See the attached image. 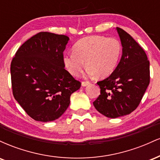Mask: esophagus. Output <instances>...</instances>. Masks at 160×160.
<instances>
[{
    "label": "esophagus",
    "mask_w": 160,
    "mask_h": 160,
    "mask_svg": "<svg viewBox=\"0 0 160 160\" xmlns=\"http://www.w3.org/2000/svg\"><path fill=\"white\" fill-rule=\"evenodd\" d=\"M90 83L89 81H82V86H86L87 85Z\"/></svg>",
    "instance_id": "esophagus-1"
}]
</instances>
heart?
Listing matches in <instances>:
<instances>
[{
	"mask_svg": "<svg viewBox=\"0 0 160 160\" xmlns=\"http://www.w3.org/2000/svg\"><path fill=\"white\" fill-rule=\"evenodd\" d=\"M122 45L114 38L89 36L78 40L74 46V52L63 56L65 68L72 75H78L85 65L88 75L96 74L98 78L109 76L116 69L122 54Z\"/></svg>",
	"mask_w": 160,
	"mask_h": 160,
	"instance_id": "1",
	"label": "heart"
}]
</instances>
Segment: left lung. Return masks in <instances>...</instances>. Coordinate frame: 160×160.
I'll list each match as a JSON object with an SVG mask.
<instances>
[{
	"instance_id": "8db88e82",
	"label": "left lung",
	"mask_w": 160,
	"mask_h": 160,
	"mask_svg": "<svg viewBox=\"0 0 160 160\" xmlns=\"http://www.w3.org/2000/svg\"><path fill=\"white\" fill-rule=\"evenodd\" d=\"M120 61L108 78L97 82L100 95L93 102L99 113L109 118L131 113L138 108L150 83V62L144 50L120 28Z\"/></svg>"
}]
</instances>
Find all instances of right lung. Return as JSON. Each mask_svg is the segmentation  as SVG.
I'll return each instance as SVG.
<instances>
[{
    "label": "right lung",
    "mask_w": 160,
    "mask_h": 160,
    "mask_svg": "<svg viewBox=\"0 0 160 160\" xmlns=\"http://www.w3.org/2000/svg\"><path fill=\"white\" fill-rule=\"evenodd\" d=\"M69 38L40 32L19 47L10 65L12 94L27 114L40 122L59 118L81 83L65 69Z\"/></svg>",
    "instance_id": "right-lung-1"
}]
</instances>
